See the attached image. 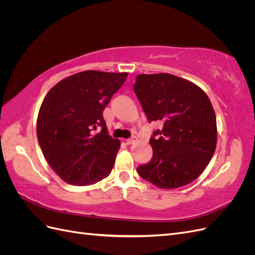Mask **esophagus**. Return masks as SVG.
Returning a JSON list of instances; mask_svg holds the SVG:
<instances>
[{
    "label": "esophagus",
    "mask_w": 255,
    "mask_h": 255,
    "mask_svg": "<svg viewBox=\"0 0 255 255\" xmlns=\"http://www.w3.org/2000/svg\"><path fill=\"white\" fill-rule=\"evenodd\" d=\"M136 141H137V137H136V136H133V137L128 138V139H127V143H128V144H133V143H135Z\"/></svg>",
    "instance_id": "1"
}]
</instances>
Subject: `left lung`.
Masks as SVG:
<instances>
[{
    "label": "left lung",
    "mask_w": 255,
    "mask_h": 255,
    "mask_svg": "<svg viewBox=\"0 0 255 255\" xmlns=\"http://www.w3.org/2000/svg\"><path fill=\"white\" fill-rule=\"evenodd\" d=\"M134 91L148 120L163 123L150 139L152 159L137 167L138 174L163 189L195 181L217 143L216 115L207 95L169 73L137 75Z\"/></svg>",
    "instance_id": "8db88e82"
}]
</instances>
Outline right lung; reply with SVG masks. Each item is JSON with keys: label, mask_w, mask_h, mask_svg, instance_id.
Listing matches in <instances>:
<instances>
[{"label": "right lung", "mask_w": 255, "mask_h": 255, "mask_svg": "<svg viewBox=\"0 0 255 255\" xmlns=\"http://www.w3.org/2000/svg\"><path fill=\"white\" fill-rule=\"evenodd\" d=\"M127 76L83 71L61 80L45 96L37 118L38 142L66 183L86 186L112 172L120 141L110 136L103 111Z\"/></svg>", "instance_id": "add662e5"}]
</instances>
